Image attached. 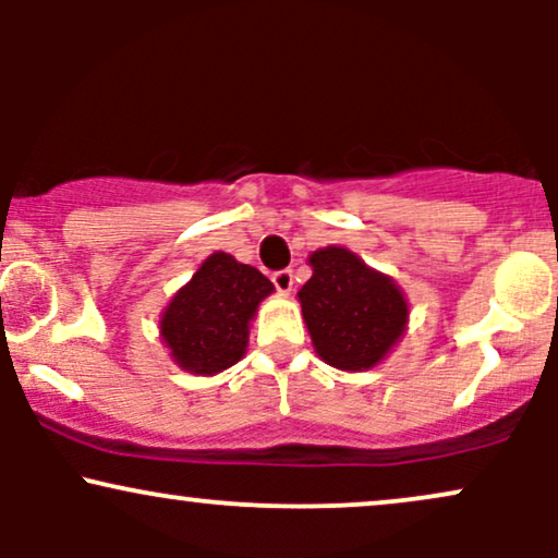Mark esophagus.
I'll use <instances>...</instances> for the list:
<instances>
[{
	"label": "esophagus",
	"mask_w": 558,
	"mask_h": 558,
	"mask_svg": "<svg viewBox=\"0 0 558 558\" xmlns=\"http://www.w3.org/2000/svg\"><path fill=\"white\" fill-rule=\"evenodd\" d=\"M272 283L280 293H288L293 288V270H278L272 272Z\"/></svg>",
	"instance_id": "obj_1"
}]
</instances>
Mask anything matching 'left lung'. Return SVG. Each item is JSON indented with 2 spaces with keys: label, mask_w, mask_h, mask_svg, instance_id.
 I'll list each match as a JSON object with an SVG mask.
<instances>
[{
  "label": "left lung",
  "mask_w": 558,
  "mask_h": 558,
  "mask_svg": "<svg viewBox=\"0 0 558 558\" xmlns=\"http://www.w3.org/2000/svg\"><path fill=\"white\" fill-rule=\"evenodd\" d=\"M310 265L299 301L319 360L345 373L380 364L407 330L401 288L343 246L312 252Z\"/></svg>",
  "instance_id": "1"
}]
</instances>
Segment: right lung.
Segmentation results:
<instances>
[{
    "label": "right lung",
    "instance_id": "right-lung-1",
    "mask_svg": "<svg viewBox=\"0 0 558 558\" xmlns=\"http://www.w3.org/2000/svg\"><path fill=\"white\" fill-rule=\"evenodd\" d=\"M275 291L257 267L209 254L159 317L172 362L191 375H217L246 354L248 323Z\"/></svg>",
    "mask_w": 558,
    "mask_h": 558
}]
</instances>
